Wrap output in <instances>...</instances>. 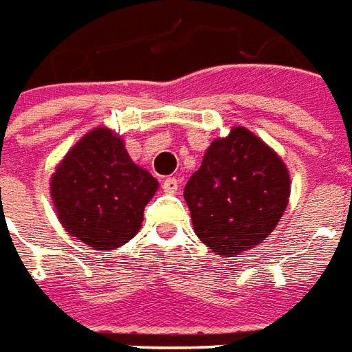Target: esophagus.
I'll return each instance as SVG.
<instances>
[{
  "label": "esophagus",
  "instance_id": "34e87169",
  "mask_svg": "<svg viewBox=\"0 0 352 352\" xmlns=\"http://www.w3.org/2000/svg\"><path fill=\"white\" fill-rule=\"evenodd\" d=\"M178 188H180V180H178L176 176H168V178H164L163 180L164 193H176Z\"/></svg>",
  "mask_w": 352,
  "mask_h": 352
}]
</instances>
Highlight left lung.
<instances>
[{
	"label": "left lung",
	"mask_w": 352,
	"mask_h": 352,
	"mask_svg": "<svg viewBox=\"0 0 352 352\" xmlns=\"http://www.w3.org/2000/svg\"><path fill=\"white\" fill-rule=\"evenodd\" d=\"M197 236L233 258L260 244L283 218L290 176L275 151L243 126L212 142L184 189Z\"/></svg>",
	"instance_id": "8db88e82"
}]
</instances>
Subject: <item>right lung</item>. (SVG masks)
Masks as SVG:
<instances>
[{
  "mask_svg": "<svg viewBox=\"0 0 352 352\" xmlns=\"http://www.w3.org/2000/svg\"><path fill=\"white\" fill-rule=\"evenodd\" d=\"M157 180L132 163L123 140L94 129L56 168L51 195L72 236L96 250L119 248L138 233Z\"/></svg>",
  "mask_w": 352,
  "mask_h": 352,
  "instance_id": "obj_1",
  "label": "right lung"
}]
</instances>
